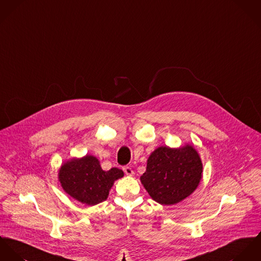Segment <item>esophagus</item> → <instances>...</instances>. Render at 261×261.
Returning <instances> with one entry per match:
<instances>
[{"label": "esophagus", "instance_id": "1", "mask_svg": "<svg viewBox=\"0 0 261 261\" xmlns=\"http://www.w3.org/2000/svg\"><path fill=\"white\" fill-rule=\"evenodd\" d=\"M123 170H124L125 174L128 175V176H133V175H134V171H133L130 167H128V166H125V167L123 168Z\"/></svg>", "mask_w": 261, "mask_h": 261}]
</instances>
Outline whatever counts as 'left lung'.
Wrapping results in <instances>:
<instances>
[{"label": "left lung", "instance_id": "left-lung-1", "mask_svg": "<svg viewBox=\"0 0 261 261\" xmlns=\"http://www.w3.org/2000/svg\"><path fill=\"white\" fill-rule=\"evenodd\" d=\"M202 172L201 158L192 145L160 146L150 154L140 181L154 201L174 205L196 190Z\"/></svg>", "mask_w": 261, "mask_h": 261}]
</instances>
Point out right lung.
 Here are the masks:
<instances>
[{"instance_id": "obj_1", "label": "right lung", "mask_w": 261, "mask_h": 261, "mask_svg": "<svg viewBox=\"0 0 261 261\" xmlns=\"http://www.w3.org/2000/svg\"><path fill=\"white\" fill-rule=\"evenodd\" d=\"M123 176L124 172L116 167L104 171L100 161L87 154L64 162L59 169L58 179L68 195L79 202L93 206L105 201L114 182Z\"/></svg>"}]
</instances>
